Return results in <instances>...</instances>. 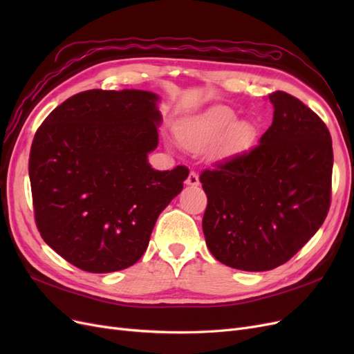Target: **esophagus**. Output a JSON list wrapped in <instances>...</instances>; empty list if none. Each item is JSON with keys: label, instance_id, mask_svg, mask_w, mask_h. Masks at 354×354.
Listing matches in <instances>:
<instances>
[{"label": "esophagus", "instance_id": "esophagus-1", "mask_svg": "<svg viewBox=\"0 0 354 354\" xmlns=\"http://www.w3.org/2000/svg\"><path fill=\"white\" fill-rule=\"evenodd\" d=\"M186 185H187V186H192V187L199 186V176L195 173V171H190L189 177L186 178Z\"/></svg>", "mask_w": 354, "mask_h": 354}]
</instances>
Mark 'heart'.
I'll return each mask as SVG.
<instances>
[{
  "label": "heart",
  "instance_id": "obj_1",
  "mask_svg": "<svg viewBox=\"0 0 354 354\" xmlns=\"http://www.w3.org/2000/svg\"><path fill=\"white\" fill-rule=\"evenodd\" d=\"M234 120L236 115L227 106H214L181 121L176 128L177 142L195 153H205L217 145L221 156L243 151L252 140L254 128L250 122Z\"/></svg>",
  "mask_w": 354,
  "mask_h": 354
}]
</instances>
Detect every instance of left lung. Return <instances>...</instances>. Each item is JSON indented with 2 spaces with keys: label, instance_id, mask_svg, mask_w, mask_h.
<instances>
[{
  "label": "left lung",
  "instance_id": "1",
  "mask_svg": "<svg viewBox=\"0 0 354 354\" xmlns=\"http://www.w3.org/2000/svg\"><path fill=\"white\" fill-rule=\"evenodd\" d=\"M273 122L260 145L205 169L202 230L211 254L233 269H276L322 226L334 153L324 121L294 95L269 94Z\"/></svg>",
  "mask_w": 354,
  "mask_h": 354
}]
</instances>
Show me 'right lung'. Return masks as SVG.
I'll use <instances>...</instances> for the list:
<instances>
[{"mask_svg": "<svg viewBox=\"0 0 354 354\" xmlns=\"http://www.w3.org/2000/svg\"><path fill=\"white\" fill-rule=\"evenodd\" d=\"M159 95L88 90L41 124L29 155L37 227L78 269L111 273L140 260L159 214L183 189L186 167L158 171Z\"/></svg>", "mask_w": 354, "mask_h": 354, "instance_id": "obj_1", "label": "right lung"}]
</instances>
